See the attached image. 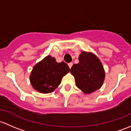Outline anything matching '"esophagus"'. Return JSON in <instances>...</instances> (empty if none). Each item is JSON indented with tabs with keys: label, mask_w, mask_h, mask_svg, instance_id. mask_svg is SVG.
<instances>
[{
	"label": "esophagus",
	"mask_w": 131,
	"mask_h": 131,
	"mask_svg": "<svg viewBox=\"0 0 131 131\" xmlns=\"http://www.w3.org/2000/svg\"><path fill=\"white\" fill-rule=\"evenodd\" d=\"M72 65H73V63H72V62L69 63V64H68V66H69V68H70V69L71 68V67H72Z\"/></svg>",
	"instance_id": "obj_1"
}]
</instances>
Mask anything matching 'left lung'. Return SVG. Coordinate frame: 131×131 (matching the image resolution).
Masks as SVG:
<instances>
[{
  "label": "left lung",
  "instance_id": "1",
  "mask_svg": "<svg viewBox=\"0 0 131 131\" xmlns=\"http://www.w3.org/2000/svg\"><path fill=\"white\" fill-rule=\"evenodd\" d=\"M71 72L74 76L76 86L87 94L99 89L105 76L99 59L93 53L86 52L79 56V63L72 66Z\"/></svg>",
  "mask_w": 131,
  "mask_h": 131
}]
</instances>
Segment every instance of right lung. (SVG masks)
I'll list each match as a JSON object with an SVG mask.
<instances>
[{
    "label": "right lung",
    "instance_id": "obj_1",
    "mask_svg": "<svg viewBox=\"0 0 131 131\" xmlns=\"http://www.w3.org/2000/svg\"><path fill=\"white\" fill-rule=\"evenodd\" d=\"M69 71L66 63L57 62L54 58L48 56L33 67L30 75L31 83L39 92L49 93L58 87L62 77Z\"/></svg>",
    "mask_w": 131,
    "mask_h": 131
}]
</instances>
